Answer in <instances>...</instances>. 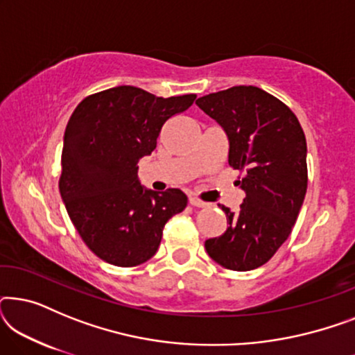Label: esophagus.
<instances>
[{
  "instance_id": "esophagus-1",
  "label": "esophagus",
  "mask_w": 355,
  "mask_h": 355,
  "mask_svg": "<svg viewBox=\"0 0 355 355\" xmlns=\"http://www.w3.org/2000/svg\"><path fill=\"white\" fill-rule=\"evenodd\" d=\"M189 203H191L192 207H197V208H205V207H208L207 202H203V200H200V198H197V197H191V198H189Z\"/></svg>"
}]
</instances>
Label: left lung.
Masks as SVG:
<instances>
[{"mask_svg": "<svg viewBox=\"0 0 355 355\" xmlns=\"http://www.w3.org/2000/svg\"><path fill=\"white\" fill-rule=\"evenodd\" d=\"M197 106L225 129L230 166L244 171L241 210L223 205L225 234L205 241L207 254L234 271L266 263L288 239L307 192V142L297 118L276 96L237 85L198 98Z\"/></svg>", "mask_w": 355, "mask_h": 355, "instance_id": "1", "label": "left lung"}]
</instances>
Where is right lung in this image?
I'll use <instances>...</instances> for the list:
<instances>
[{
  "mask_svg": "<svg viewBox=\"0 0 355 355\" xmlns=\"http://www.w3.org/2000/svg\"><path fill=\"white\" fill-rule=\"evenodd\" d=\"M197 95L162 98L132 85L87 96L66 125L60 192L82 241L114 266H135L157 254L163 227L187 205L179 189L140 186L137 163L157 148L163 124Z\"/></svg>",
  "mask_w": 355,
  "mask_h": 355,
  "instance_id": "right-lung-1",
  "label": "right lung"
}]
</instances>
